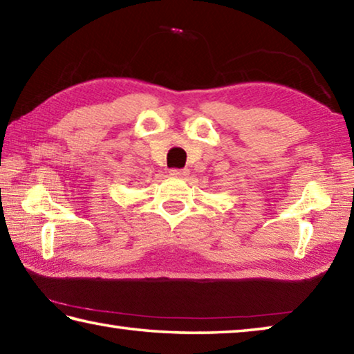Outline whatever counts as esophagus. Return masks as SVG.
<instances>
[{
    "label": "esophagus",
    "instance_id": "esophagus-1",
    "mask_svg": "<svg viewBox=\"0 0 354 354\" xmlns=\"http://www.w3.org/2000/svg\"><path fill=\"white\" fill-rule=\"evenodd\" d=\"M170 175L176 176V178H184V176L189 175V170L187 169H171Z\"/></svg>",
    "mask_w": 354,
    "mask_h": 354
}]
</instances>
